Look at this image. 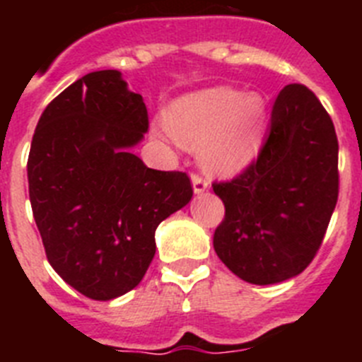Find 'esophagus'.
<instances>
[{
  "instance_id": "esophagus-1",
  "label": "esophagus",
  "mask_w": 362,
  "mask_h": 362,
  "mask_svg": "<svg viewBox=\"0 0 362 362\" xmlns=\"http://www.w3.org/2000/svg\"><path fill=\"white\" fill-rule=\"evenodd\" d=\"M192 187H194V192H196V194H203V192L209 188V181L204 177H201L199 174H194L192 175Z\"/></svg>"
}]
</instances>
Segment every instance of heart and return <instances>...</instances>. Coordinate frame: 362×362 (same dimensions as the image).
Instances as JSON below:
<instances>
[{"mask_svg": "<svg viewBox=\"0 0 362 362\" xmlns=\"http://www.w3.org/2000/svg\"><path fill=\"white\" fill-rule=\"evenodd\" d=\"M156 124V136L168 143L199 145L206 170L233 174L257 156L263 143L267 103L259 94L245 95L228 86L187 95Z\"/></svg>", "mask_w": 362, "mask_h": 362, "instance_id": "1", "label": "heart"}]
</instances>
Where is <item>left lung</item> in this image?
Returning a JSON list of instances; mask_svg holds the SVG:
<instances>
[{
    "label": "left lung",
    "mask_w": 362,
    "mask_h": 362,
    "mask_svg": "<svg viewBox=\"0 0 362 362\" xmlns=\"http://www.w3.org/2000/svg\"><path fill=\"white\" fill-rule=\"evenodd\" d=\"M334 123L305 85H286L272 108L257 159L232 181L214 183L225 219L217 257L252 284L299 276L317 254L339 196Z\"/></svg>",
    "instance_id": "left-lung-1"
}]
</instances>
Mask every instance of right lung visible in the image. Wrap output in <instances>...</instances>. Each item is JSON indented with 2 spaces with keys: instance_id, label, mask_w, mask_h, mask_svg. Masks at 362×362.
I'll return each mask as SVG.
<instances>
[{
  "instance_id": "1",
  "label": "right lung",
  "mask_w": 362,
  "mask_h": 362,
  "mask_svg": "<svg viewBox=\"0 0 362 362\" xmlns=\"http://www.w3.org/2000/svg\"><path fill=\"white\" fill-rule=\"evenodd\" d=\"M146 130L141 95L117 70H98L50 101L32 137L28 196L45 254L90 299L141 283L156 228L194 194L185 172L153 170L130 152Z\"/></svg>"
}]
</instances>
